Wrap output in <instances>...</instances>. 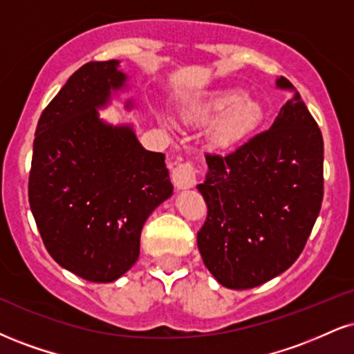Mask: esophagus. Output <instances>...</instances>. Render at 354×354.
<instances>
[{
	"mask_svg": "<svg viewBox=\"0 0 354 354\" xmlns=\"http://www.w3.org/2000/svg\"><path fill=\"white\" fill-rule=\"evenodd\" d=\"M173 183L178 189H189L196 185V168L191 161H183L176 165L171 173Z\"/></svg>",
	"mask_w": 354,
	"mask_h": 354,
	"instance_id": "obj_1",
	"label": "esophagus"
}]
</instances>
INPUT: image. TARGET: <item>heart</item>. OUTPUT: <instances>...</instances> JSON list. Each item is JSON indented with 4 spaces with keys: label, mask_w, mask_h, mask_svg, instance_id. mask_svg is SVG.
Wrapping results in <instances>:
<instances>
[{
    "label": "heart",
    "mask_w": 354,
    "mask_h": 354,
    "mask_svg": "<svg viewBox=\"0 0 354 354\" xmlns=\"http://www.w3.org/2000/svg\"><path fill=\"white\" fill-rule=\"evenodd\" d=\"M186 122L206 125L211 120V142L221 148L236 147L257 129L262 107L257 100L245 97L239 87L214 88L189 99L181 107Z\"/></svg>",
    "instance_id": "b5f03b06"
}]
</instances>
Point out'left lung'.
Masks as SVG:
<instances>
[{"mask_svg":"<svg viewBox=\"0 0 354 354\" xmlns=\"http://www.w3.org/2000/svg\"><path fill=\"white\" fill-rule=\"evenodd\" d=\"M277 87L295 91L285 77ZM204 266L234 290L257 287L299 259L323 201V136L300 93L269 130L227 155H206Z\"/></svg>","mask_w":354,"mask_h":354,"instance_id":"1","label":"left lung"}]
</instances>
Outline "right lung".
Instances as JSON below:
<instances>
[{
  "mask_svg": "<svg viewBox=\"0 0 354 354\" xmlns=\"http://www.w3.org/2000/svg\"><path fill=\"white\" fill-rule=\"evenodd\" d=\"M125 80L115 59L84 64L34 135V221L50 257L88 282H113L133 266L145 221L173 194L163 153L145 150L130 125H109L97 113Z\"/></svg>",
  "mask_w": 354,
  "mask_h": 354,
  "instance_id": "right-lung-1",
  "label": "right lung"
}]
</instances>
